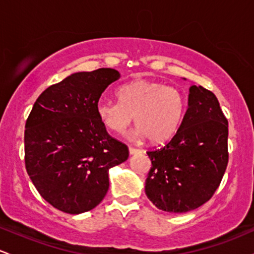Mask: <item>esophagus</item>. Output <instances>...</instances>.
Returning a JSON list of instances; mask_svg holds the SVG:
<instances>
[{
    "label": "esophagus",
    "mask_w": 254,
    "mask_h": 254,
    "mask_svg": "<svg viewBox=\"0 0 254 254\" xmlns=\"http://www.w3.org/2000/svg\"><path fill=\"white\" fill-rule=\"evenodd\" d=\"M129 153H130V155H135V154H141L142 150L141 149H137V148L130 147L129 148Z\"/></svg>",
    "instance_id": "1"
}]
</instances>
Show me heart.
Wrapping results in <instances>:
<instances>
[{"instance_id":"heart-1","label":"heart","mask_w":254,"mask_h":254,"mask_svg":"<svg viewBox=\"0 0 254 254\" xmlns=\"http://www.w3.org/2000/svg\"><path fill=\"white\" fill-rule=\"evenodd\" d=\"M119 101L100 100L97 115L105 127L123 132L131 122L137 125L133 136L151 143H161L177 132L186 110L180 89L162 82L138 78L117 90Z\"/></svg>"}]
</instances>
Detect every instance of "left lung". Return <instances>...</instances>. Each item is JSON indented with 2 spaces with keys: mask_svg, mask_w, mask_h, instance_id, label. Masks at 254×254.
Here are the masks:
<instances>
[{
  "mask_svg": "<svg viewBox=\"0 0 254 254\" xmlns=\"http://www.w3.org/2000/svg\"><path fill=\"white\" fill-rule=\"evenodd\" d=\"M188 105L171 141L147 151L151 167L145 194L157 209L176 214L208 202L228 164V121L217 98L202 86H191Z\"/></svg>",
  "mask_w": 254,
  "mask_h": 254,
  "instance_id": "left-lung-1",
  "label": "left lung"
}]
</instances>
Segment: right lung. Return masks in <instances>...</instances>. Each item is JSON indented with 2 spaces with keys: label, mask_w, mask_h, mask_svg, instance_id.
<instances>
[{
  "label": "right lung",
  "mask_w": 254,
  "mask_h": 254,
  "mask_svg": "<svg viewBox=\"0 0 254 254\" xmlns=\"http://www.w3.org/2000/svg\"><path fill=\"white\" fill-rule=\"evenodd\" d=\"M121 77L115 69L80 71L46 88L25 125V165L44 199L66 214L94 209L109 190V170L129 149L107 133L97 115L105 89Z\"/></svg>",
  "instance_id": "obj_1"
}]
</instances>
